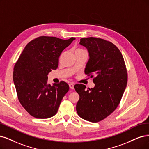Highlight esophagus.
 Wrapping results in <instances>:
<instances>
[{"label": "esophagus", "instance_id": "obj_1", "mask_svg": "<svg viewBox=\"0 0 149 149\" xmlns=\"http://www.w3.org/2000/svg\"><path fill=\"white\" fill-rule=\"evenodd\" d=\"M69 85V88L70 89H74V83H70Z\"/></svg>", "mask_w": 149, "mask_h": 149}]
</instances>
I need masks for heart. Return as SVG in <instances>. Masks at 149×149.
Masks as SVG:
<instances>
[{
    "label": "heart",
    "instance_id": "b5f03b06",
    "mask_svg": "<svg viewBox=\"0 0 149 149\" xmlns=\"http://www.w3.org/2000/svg\"><path fill=\"white\" fill-rule=\"evenodd\" d=\"M82 51H85V50H84V49H80V48H78L76 49L75 52H82Z\"/></svg>",
    "mask_w": 149,
    "mask_h": 149
}]
</instances>
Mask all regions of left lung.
I'll list each match as a JSON object with an SVG mask.
<instances>
[{
  "mask_svg": "<svg viewBox=\"0 0 149 149\" xmlns=\"http://www.w3.org/2000/svg\"><path fill=\"white\" fill-rule=\"evenodd\" d=\"M80 44L88 51L85 74L93 77L95 86L87 90L83 84L74 86L80 96L76 110L81 118L97 123L119 105L127 85V70L122 53L112 42L88 37L81 38Z\"/></svg>",
  "mask_w": 149,
  "mask_h": 149,
  "instance_id": "obj_1",
  "label": "left lung"
}]
</instances>
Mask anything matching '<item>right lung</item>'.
I'll list each match as a JSON object with an SVG mask.
<instances>
[{"label": "right lung", "instance_id": "add662e5", "mask_svg": "<svg viewBox=\"0 0 149 149\" xmlns=\"http://www.w3.org/2000/svg\"><path fill=\"white\" fill-rule=\"evenodd\" d=\"M74 40V37H37L27 44L16 61L13 77L17 96L32 117L48 118L57 113L69 86L63 81L51 86L47 75L57 69L61 53Z\"/></svg>", "mask_w": 149, "mask_h": 149}]
</instances>
